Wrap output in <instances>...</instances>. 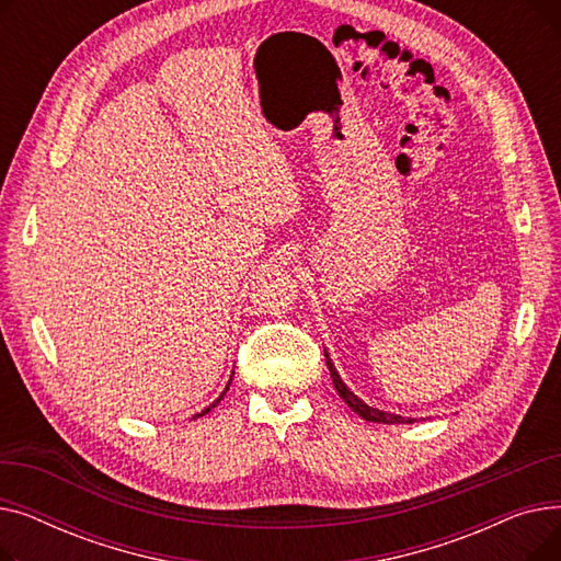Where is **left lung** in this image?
Returning <instances> with one entry per match:
<instances>
[{
  "label": "left lung",
  "mask_w": 561,
  "mask_h": 561,
  "mask_svg": "<svg viewBox=\"0 0 561 561\" xmlns=\"http://www.w3.org/2000/svg\"><path fill=\"white\" fill-rule=\"evenodd\" d=\"M325 357H328V352H325ZM328 368H330V375H332V381H334V387H336V391H339V396L345 400V404L355 411V414H359L364 421H373V423H387V425H396V423H414V419H402V416H398V414H387V411H379V409H373V407H368L364 400H359L355 393H352L345 385H343V379L339 377V373L334 370V364L330 362V357H328Z\"/></svg>",
  "instance_id": "left-lung-1"
}]
</instances>
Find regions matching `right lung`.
Instances as JSON below:
<instances>
[{"instance_id": "1", "label": "right lung", "mask_w": 561, "mask_h": 561, "mask_svg": "<svg viewBox=\"0 0 561 561\" xmlns=\"http://www.w3.org/2000/svg\"><path fill=\"white\" fill-rule=\"evenodd\" d=\"M227 389H229V387H227ZM227 389H225V391H227ZM225 391H222V396H225ZM222 396H220V398H218V400H216V402H214L211 407H216V404H218V402L222 400ZM211 407H209V409H204V411H202V414H209V411H211ZM202 414H199V416H202Z\"/></svg>"}]
</instances>
